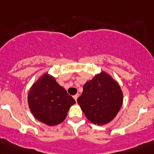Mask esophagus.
I'll return each mask as SVG.
<instances>
[{
	"instance_id": "1",
	"label": "esophagus",
	"mask_w": 154,
	"mask_h": 154,
	"mask_svg": "<svg viewBox=\"0 0 154 154\" xmlns=\"http://www.w3.org/2000/svg\"><path fill=\"white\" fill-rule=\"evenodd\" d=\"M78 96H79L78 94H76V95H74V96H73V98H74V100H75V101H77V97H78Z\"/></svg>"
}]
</instances>
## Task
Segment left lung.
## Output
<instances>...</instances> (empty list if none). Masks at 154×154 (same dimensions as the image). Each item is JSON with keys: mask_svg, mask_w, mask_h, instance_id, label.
<instances>
[{"mask_svg": "<svg viewBox=\"0 0 154 154\" xmlns=\"http://www.w3.org/2000/svg\"><path fill=\"white\" fill-rule=\"evenodd\" d=\"M122 102L121 87L105 72L87 82L83 86L82 94L77 98L87 119L98 125L111 122L119 112Z\"/></svg>", "mask_w": 154, "mask_h": 154, "instance_id": "left-lung-1", "label": "left lung"}]
</instances>
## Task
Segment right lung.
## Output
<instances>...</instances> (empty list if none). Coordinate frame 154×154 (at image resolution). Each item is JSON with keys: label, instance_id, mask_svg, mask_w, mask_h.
Segmentation results:
<instances>
[{"label": "right lung", "instance_id": "right-lung-1", "mask_svg": "<svg viewBox=\"0 0 154 154\" xmlns=\"http://www.w3.org/2000/svg\"><path fill=\"white\" fill-rule=\"evenodd\" d=\"M28 103L36 119L52 126L64 122L76 102L54 77L45 73L31 87Z\"/></svg>", "mask_w": 154, "mask_h": 154}]
</instances>
